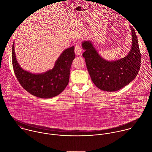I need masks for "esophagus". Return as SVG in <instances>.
I'll list each match as a JSON object with an SVG mask.
<instances>
[{"mask_svg":"<svg viewBox=\"0 0 152 152\" xmlns=\"http://www.w3.org/2000/svg\"><path fill=\"white\" fill-rule=\"evenodd\" d=\"M83 52L82 47L80 45H76L75 47V53L77 56L81 55Z\"/></svg>","mask_w":152,"mask_h":152,"instance_id":"obj_1","label":"esophagus"}]
</instances>
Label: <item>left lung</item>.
<instances>
[{"label": "left lung", "instance_id": "obj_1", "mask_svg": "<svg viewBox=\"0 0 152 152\" xmlns=\"http://www.w3.org/2000/svg\"><path fill=\"white\" fill-rule=\"evenodd\" d=\"M130 27L132 40L130 50L127 56L119 60L111 61L105 60L90 40L82 43L86 51L83 56L91 80L102 91H118L129 84L138 74L141 63L140 53L134 29L131 26Z\"/></svg>", "mask_w": 152, "mask_h": 152}]
</instances>
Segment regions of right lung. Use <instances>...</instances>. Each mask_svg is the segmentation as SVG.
<instances>
[{
  "mask_svg": "<svg viewBox=\"0 0 152 152\" xmlns=\"http://www.w3.org/2000/svg\"><path fill=\"white\" fill-rule=\"evenodd\" d=\"M75 56L72 46L61 54L54 67L46 72L34 74L23 69L18 63L12 45V64L15 74L22 87L31 95L41 98H51L61 93L67 86L70 68Z\"/></svg>",
  "mask_w": 152,
  "mask_h": 152,
  "instance_id": "right-lung-1",
  "label": "right lung"
}]
</instances>
